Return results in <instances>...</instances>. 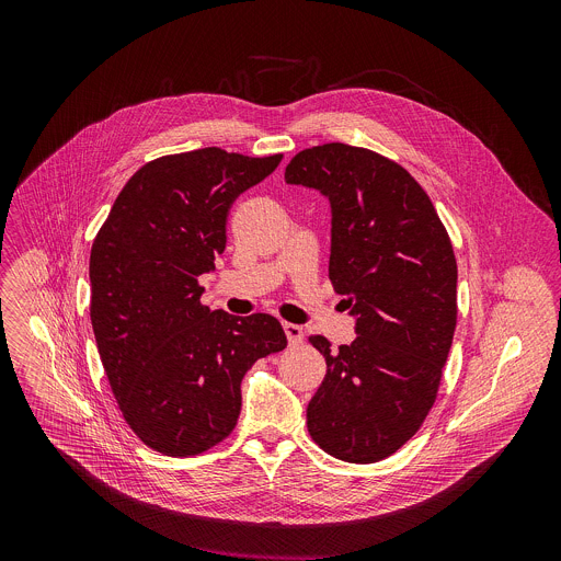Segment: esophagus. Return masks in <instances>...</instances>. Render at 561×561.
<instances>
[{"instance_id":"1","label":"esophagus","mask_w":561,"mask_h":561,"mask_svg":"<svg viewBox=\"0 0 561 561\" xmlns=\"http://www.w3.org/2000/svg\"><path fill=\"white\" fill-rule=\"evenodd\" d=\"M284 333H286V337H288V344H293V346L304 340V331H301V327H297V324L286 322V324H284Z\"/></svg>"}]
</instances>
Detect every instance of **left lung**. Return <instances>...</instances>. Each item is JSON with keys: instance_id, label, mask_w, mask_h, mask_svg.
Here are the masks:
<instances>
[{"instance_id": "left-lung-1", "label": "left lung", "mask_w": 561, "mask_h": 561, "mask_svg": "<svg viewBox=\"0 0 561 561\" xmlns=\"http://www.w3.org/2000/svg\"><path fill=\"white\" fill-rule=\"evenodd\" d=\"M284 180L329 197V277L357 319V337L340 351L308 337L327 357L308 433L337 459H386L420 431L439 390L457 324L450 237L415 178L375 150L312 146L290 159Z\"/></svg>"}]
</instances>
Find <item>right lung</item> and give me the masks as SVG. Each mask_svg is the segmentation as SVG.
Returning <instances> with one entry per match:
<instances>
[{
	"label": "right lung",
	"mask_w": 561,
	"mask_h": 561,
	"mask_svg": "<svg viewBox=\"0 0 561 561\" xmlns=\"http://www.w3.org/2000/svg\"><path fill=\"white\" fill-rule=\"evenodd\" d=\"M282 157L217 146L157 157L126 182L95 237L98 351L126 424L157 453L191 457L226 439L247 370L286 348L273 314L234 317L199 301L232 202Z\"/></svg>",
	"instance_id": "right-lung-1"
}]
</instances>
